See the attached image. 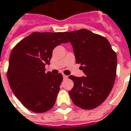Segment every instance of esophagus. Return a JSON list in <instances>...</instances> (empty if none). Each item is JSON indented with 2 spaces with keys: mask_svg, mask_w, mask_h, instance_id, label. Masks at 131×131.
<instances>
[{
  "mask_svg": "<svg viewBox=\"0 0 131 131\" xmlns=\"http://www.w3.org/2000/svg\"><path fill=\"white\" fill-rule=\"evenodd\" d=\"M62 76H63V78H64V79H67V78H68V76H67V75H64V74H62Z\"/></svg>",
  "mask_w": 131,
  "mask_h": 131,
  "instance_id": "1",
  "label": "esophagus"
}]
</instances>
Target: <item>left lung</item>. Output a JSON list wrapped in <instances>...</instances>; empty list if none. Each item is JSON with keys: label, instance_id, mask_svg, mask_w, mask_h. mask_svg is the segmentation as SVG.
Segmentation results:
<instances>
[{"label": "left lung", "instance_id": "1", "mask_svg": "<svg viewBox=\"0 0 131 131\" xmlns=\"http://www.w3.org/2000/svg\"><path fill=\"white\" fill-rule=\"evenodd\" d=\"M73 46L77 64L85 76L70 75L74 86L69 91L73 103L91 110L101 105L112 90L117 73V55L107 39L86 29L65 32Z\"/></svg>", "mask_w": 131, "mask_h": 131}]
</instances>
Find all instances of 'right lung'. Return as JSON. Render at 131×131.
<instances>
[{
  "label": "right lung",
  "mask_w": 131,
  "mask_h": 131,
  "mask_svg": "<svg viewBox=\"0 0 131 131\" xmlns=\"http://www.w3.org/2000/svg\"><path fill=\"white\" fill-rule=\"evenodd\" d=\"M68 41L64 32H35L12 49L7 70L9 84L28 110L42 113L53 107L63 78L61 73H45V65L50 64L53 49Z\"/></svg>",
  "instance_id": "obj_1"
}]
</instances>
